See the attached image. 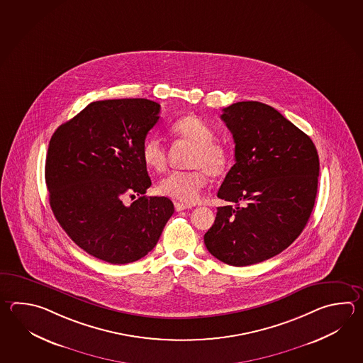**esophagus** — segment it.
<instances>
[{"instance_id": "esophagus-1", "label": "esophagus", "mask_w": 363, "mask_h": 363, "mask_svg": "<svg viewBox=\"0 0 363 363\" xmlns=\"http://www.w3.org/2000/svg\"><path fill=\"white\" fill-rule=\"evenodd\" d=\"M193 206H189V204H184V203H179V201H174V209L177 211V212H181V211H185V209H191Z\"/></svg>"}]
</instances>
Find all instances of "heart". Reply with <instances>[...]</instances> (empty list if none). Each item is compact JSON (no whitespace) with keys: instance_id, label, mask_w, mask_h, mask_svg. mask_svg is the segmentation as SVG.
Masks as SVG:
<instances>
[{"instance_id":"1","label":"heart","mask_w":363,"mask_h":363,"mask_svg":"<svg viewBox=\"0 0 363 363\" xmlns=\"http://www.w3.org/2000/svg\"><path fill=\"white\" fill-rule=\"evenodd\" d=\"M173 133L195 145L190 157L189 170H173L157 184V191L165 196L195 203L208 182V174L212 177L222 176L230 163L228 148L215 142L213 129L198 116L179 118L170 126ZM142 160L148 169L160 172L167 165V152L162 141L156 135H148L141 150Z\"/></svg>"}]
</instances>
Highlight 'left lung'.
Masks as SVG:
<instances>
[{"label":"left lung","mask_w":363,"mask_h":363,"mask_svg":"<svg viewBox=\"0 0 363 363\" xmlns=\"http://www.w3.org/2000/svg\"><path fill=\"white\" fill-rule=\"evenodd\" d=\"M222 111L235 164L217 196L235 206L217 208L204 243L222 262L247 267L284 251L306 226L318 189V152L272 106L247 101Z\"/></svg>","instance_id":"obj_1"}]
</instances>
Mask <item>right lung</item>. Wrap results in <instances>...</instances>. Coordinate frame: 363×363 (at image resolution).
Instances as JSON below:
<instances>
[{
	"instance_id": "right-lung-1",
	"label": "right lung",
	"mask_w": 363,
	"mask_h": 363,
	"mask_svg": "<svg viewBox=\"0 0 363 363\" xmlns=\"http://www.w3.org/2000/svg\"><path fill=\"white\" fill-rule=\"evenodd\" d=\"M160 104L145 98L88 104L54 132L45 181L52 213L67 235L96 259L120 265L146 256L174 212L151 186L141 150ZM129 194L140 198L130 206Z\"/></svg>"
}]
</instances>
